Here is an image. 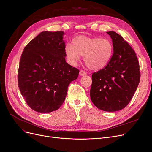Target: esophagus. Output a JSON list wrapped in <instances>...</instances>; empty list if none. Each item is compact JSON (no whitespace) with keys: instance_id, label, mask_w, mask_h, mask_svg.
Masks as SVG:
<instances>
[{"instance_id":"obj_1","label":"esophagus","mask_w":152,"mask_h":152,"mask_svg":"<svg viewBox=\"0 0 152 152\" xmlns=\"http://www.w3.org/2000/svg\"><path fill=\"white\" fill-rule=\"evenodd\" d=\"M86 74H87V73H86V72L85 71L82 70H80V75L83 76V75H86Z\"/></svg>"}]
</instances>
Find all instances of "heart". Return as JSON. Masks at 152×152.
Instances as JSON below:
<instances>
[{
    "label": "heart",
    "mask_w": 152,
    "mask_h": 152,
    "mask_svg": "<svg viewBox=\"0 0 152 152\" xmlns=\"http://www.w3.org/2000/svg\"><path fill=\"white\" fill-rule=\"evenodd\" d=\"M65 52L68 60L74 65L80 60V56H84L87 67L96 71L108 65L112 58L113 46L106 38L79 35L73 39V45H66Z\"/></svg>",
    "instance_id": "heart-1"
}]
</instances>
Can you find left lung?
Here are the masks:
<instances>
[{
    "label": "left lung",
    "mask_w": 152,
    "mask_h": 152,
    "mask_svg": "<svg viewBox=\"0 0 152 152\" xmlns=\"http://www.w3.org/2000/svg\"><path fill=\"white\" fill-rule=\"evenodd\" d=\"M112 39L113 53L108 65L92 74L90 96L98 108L116 112L127 107L140 80L139 61L134 50L115 31H108Z\"/></svg>",
    "instance_id": "left-lung-1"
}]
</instances>
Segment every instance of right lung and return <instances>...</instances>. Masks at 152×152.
<instances>
[{"instance_id": "add662e5", "label": "right lung", "mask_w": 152, "mask_h": 152, "mask_svg": "<svg viewBox=\"0 0 152 152\" xmlns=\"http://www.w3.org/2000/svg\"><path fill=\"white\" fill-rule=\"evenodd\" d=\"M64 35V31L41 32L21 56L18 87L26 104L37 112L58 110L65 99L68 85L79 76V69L66 62Z\"/></svg>"}]
</instances>
